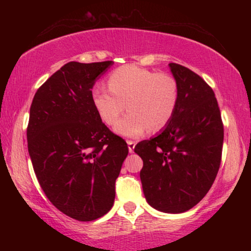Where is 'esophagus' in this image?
<instances>
[{
    "instance_id": "34e87169",
    "label": "esophagus",
    "mask_w": 251,
    "mask_h": 251,
    "mask_svg": "<svg viewBox=\"0 0 251 251\" xmlns=\"http://www.w3.org/2000/svg\"><path fill=\"white\" fill-rule=\"evenodd\" d=\"M127 146H128L129 153H132L135 148V142H133V140H127Z\"/></svg>"
}]
</instances>
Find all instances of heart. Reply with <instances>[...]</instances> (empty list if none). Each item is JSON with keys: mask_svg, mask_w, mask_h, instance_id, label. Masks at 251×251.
Masks as SVG:
<instances>
[{"mask_svg": "<svg viewBox=\"0 0 251 251\" xmlns=\"http://www.w3.org/2000/svg\"><path fill=\"white\" fill-rule=\"evenodd\" d=\"M108 87L92 88V103L106 125H114L127 107L129 113L114 127L116 133L138 138L149 129L162 131L174 118L179 102V87L171 74L155 73L126 65L108 76Z\"/></svg>", "mask_w": 251, "mask_h": 251, "instance_id": "obj_1", "label": "heart"}]
</instances>
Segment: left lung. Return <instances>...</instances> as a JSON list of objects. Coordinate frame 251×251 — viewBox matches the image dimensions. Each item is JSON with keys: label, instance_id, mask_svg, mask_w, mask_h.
Listing matches in <instances>:
<instances>
[{"label": "left lung", "instance_id": "1", "mask_svg": "<svg viewBox=\"0 0 251 251\" xmlns=\"http://www.w3.org/2000/svg\"><path fill=\"white\" fill-rule=\"evenodd\" d=\"M178 82L179 102L170 124L155 137L138 143L143 159L144 196L152 208L181 214L208 194L222 158L224 129L211 87L184 66L169 63Z\"/></svg>", "mask_w": 251, "mask_h": 251}]
</instances>
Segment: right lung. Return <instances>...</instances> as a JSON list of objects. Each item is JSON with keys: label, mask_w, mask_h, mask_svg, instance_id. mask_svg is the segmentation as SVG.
I'll return each instance as SVG.
<instances>
[{"label": "right lung", "mask_w": 251, "mask_h": 251, "mask_svg": "<svg viewBox=\"0 0 251 251\" xmlns=\"http://www.w3.org/2000/svg\"><path fill=\"white\" fill-rule=\"evenodd\" d=\"M113 61L62 66L37 89L29 112L28 152L45 195L76 221L106 215L128 154L92 103L94 83Z\"/></svg>", "instance_id": "add662e5"}]
</instances>
